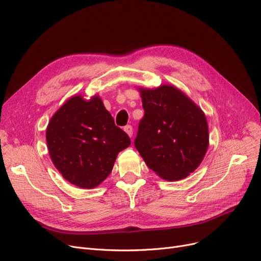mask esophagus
Here are the masks:
<instances>
[{"instance_id":"34e87169","label":"esophagus","mask_w":261,"mask_h":261,"mask_svg":"<svg viewBox=\"0 0 261 261\" xmlns=\"http://www.w3.org/2000/svg\"><path fill=\"white\" fill-rule=\"evenodd\" d=\"M123 130L126 131V133L130 136V138H132V135H133V128L130 126V125H128V126H126L125 128H123Z\"/></svg>"}]
</instances>
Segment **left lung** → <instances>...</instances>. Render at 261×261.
Masks as SVG:
<instances>
[{
    "label": "left lung",
    "mask_w": 261,
    "mask_h": 261,
    "mask_svg": "<svg viewBox=\"0 0 261 261\" xmlns=\"http://www.w3.org/2000/svg\"><path fill=\"white\" fill-rule=\"evenodd\" d=\"M144 108L134 145L146 165L167 181L194 172L208 148L202 110L173 86L140 89Z\"/></svg>",
    "instance_id": "8db88e82"
}]
</instances>
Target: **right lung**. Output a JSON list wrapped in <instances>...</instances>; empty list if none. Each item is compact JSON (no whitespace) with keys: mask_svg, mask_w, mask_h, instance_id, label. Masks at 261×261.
I'll use <instances>...</instances> for the list:
<instances>
[{"mask_svg":"<svg viewBox=\"0 0 261 261\" xmlns=\"http://www.w3.org/2000/svg\"><path fill=\"white\" fill-rule=\"evenodd\" d=\"M46 143L55 167L81 188L99 185L113 169L118 152L130 146L98 96L68 99L50 118Z\"/></svg>","mask_w":261,"mask_h":261,"instance_id":"right-lung-1","label":"right lung"}]
</instances>
